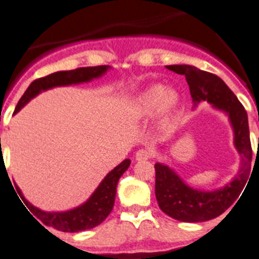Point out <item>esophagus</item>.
I'll return each mask as SVG.
<instances>
[{
	"mask_svg": "<svg viewBox=\"0 0 259 259\" xmlns=\"http://www.w3.org/2000/svg\"><path fill=\"white\" fill-rule=\"evenodd\" d=\"M150 156H151V153H150V150H148V149H141V150H139L136 154H135V159H136L137 162H144V160H148Z\"/></svg>",
	"mask_w": 259,
	"mask_h": 259,
	"instance_id": "34e87169",
	"label": "esophagus"
}]
</instances>
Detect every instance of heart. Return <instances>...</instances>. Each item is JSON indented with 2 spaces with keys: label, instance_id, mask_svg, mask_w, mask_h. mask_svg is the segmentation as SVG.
Listing matches in <instances>:
<instances>
[{
  "label": "heart",
  "instance_id": "obj_1",
  "mask_svg": "<svg viewBox=\"0 0 259 259\" xmlns=\"http://www.w3.org/2000/svg\"><path fill=\"white\" fill-rule=\"evenodd\" d=\"M181 96L175 89H164L162 84H153L142 90L135 97L131 113L137 119H144L156 111L159 122H167L179 108Z\"/></svg>",
  "mask_w": 259,
  "mask_h": 259
}]
</instances>
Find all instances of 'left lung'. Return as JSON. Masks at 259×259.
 <instances>
[{"label": "left lung", "instance_id": "1", "mask_svg": "<svg viewBox=\"0 0 259 259\" xmlns=\"http://www.w3.org/2000/svg\"><path fill=\"white\" fill-rule=\"evenodd\" d=\"M165 68L185 75L194 108L201 101H207L214 109L226 114L234 132V146L241 156L240 169L236 176L225 186L210 191L194 189L167 164L155 163V196L159 208L177 221H209L231 207L249 182L252 146L248 115L238 97L217 75L185 64L167 65Z\"/></svg>", "mask_w": 259, "mask_h": 259}]
</instances>
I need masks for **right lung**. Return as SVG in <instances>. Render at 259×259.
<instances>
[{"mask_svg": "<svg viewBox=\"0 0 259 259\" xmlns=\"http://www.w3.org/2000/svg\"><path fill=\"white\" fill-rule=\"evenodd\" d=\"M109 69H110L109 65L87 66V68H78V69L74 70H63V72L52 73L47 77L33 80L27 89V91L24 92V95L19 100L14 114L18 113L23 106L27 105L32 99H34L41 92L55 89V87L72 86V84L91 82L96 78L103 77ZM130 164H131L130 159L123 160L120 164H118L117 167L111 169L104 177L100 185L97 186V189L95 190L92 195L84 203L73 208V209L65 210V212H45V210L39 209V208L34 207L33 204H30L24 198V195H23V193H21L18 186H16V193L20 195L21 200L24 201L28 209L38 220H41L46 226L54 227V229L64 232H79L83 231V230H90L99 226L110 214L111 209L114 207V201H115L118 181H119L123 173L128 169Z\"/></svg>", "mask_w": 259, "mask_h": 259, "instance_id": "obj_1", "label": "right lung"}]
</instances>
